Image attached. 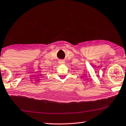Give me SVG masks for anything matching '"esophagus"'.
<instances>
[{"mask_svg": "<svg viewBox=\"0 0 126 126\" xmlns=\"http://www.w3.org/2000/svg\"><path fill=\"white\" fill-rule=\"evenodd\" d=\"M59 63L60 64H63L64 63V61L63 60H61V61H59Z\"/></svg>", "mask_w": 126, "mask_h": 126, "instance_id": "obj_1", "label": "esophagus"}]
</instances>
